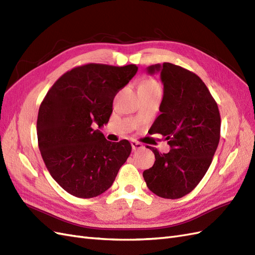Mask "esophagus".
<instances>
[{"instance_id":"34e87169","label":"esophagus","mask_w":255,"mask_h":255,"mask_svg":"<svg viewBox=\"0 0 255 255\" xmlns=\"http://www.w3.org/2000/svg\"><path fill=\"white\" fill-rule=\"evenodd\" d=\"M131 146H132V150H139V149H142L144 147L143 144H141L140 142H137V141H131Z\"/></svg>"}]
</instances>
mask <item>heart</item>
Here are the masks:
<instances>
[{"mask_svg":"<svg viewBox=\"0 0 255 255\" xmlns=\"http://www.w3.org/2000/svg\"><path fill=\"white\" fill-rule=\"evenodd\" d=\"M139 87H145V89H158V90H160L159 83L157 81H155V80H152V79L144 80V81L141 82Z\"/></svg>","mask_w":255,"mask_h":255,"instance_id":"obj_1","label":"heart"}]
</instances>
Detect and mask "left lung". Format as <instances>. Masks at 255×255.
<instances>
[{
    "label": "left lung",
    "mask_w": 255,
    "mask_h": 255,
    "mask_svg": "<svg viewBox=\"0 0 255 255\" xmlns=\"http://www.w3.org/2000/svg\"><path fill=\"white\" fill-rule=\"evenodd\" d=\"M160 72L163 84L161 112L151 126L170 145L168 154L147 146L155 163L143 172L151 192L163 199H179L191 192L204 177L220 140L218 105L201 78L171 63L147 67Z\"/></svg>",
    "instance_id": "8db88e82"
}]
</instances>
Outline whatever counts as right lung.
<instances>
[{
	"label": "right lung",
	"mask_w": 255,
	"mask_h": 255,
	"mask_svg": "<svg viewBox=\"0 0 255 255\" xmlns=\"http://www.w3.org/2000/svg\"><path fill=\"white\" fill-rule=\"evenodd\" d=\"M135 65L86 64L64 74L47 93L37 119L38 146L65 191L91 199L107 191L131 152L127 140H106L113 99L136 74Z\"/></svg>",
	"instance_id": "add662e5"
}]
</instances>
